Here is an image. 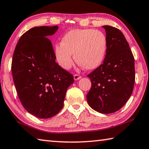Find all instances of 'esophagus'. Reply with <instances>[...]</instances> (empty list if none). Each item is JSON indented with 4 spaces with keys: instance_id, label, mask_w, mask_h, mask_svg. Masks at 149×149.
Returning a JSON list of instances; mask_svg holds the SVG:
<instances>
[{
    "instance_id": "obj_1",
    "label": "esophagus",
    "mask_w": 149,
    "mask_h": 149,
    "mask_svg": "<svg viewBox=\"0 0 149 149\" xmlns=\"http://www.w3.org/2000/svg\"><path fill=\"white\" fill-rule=\"evenodd\" d=\"M82 77L80 76V74H74V79L75 80H79L80 79H81Z\"/></svg>"
}]
</instances>
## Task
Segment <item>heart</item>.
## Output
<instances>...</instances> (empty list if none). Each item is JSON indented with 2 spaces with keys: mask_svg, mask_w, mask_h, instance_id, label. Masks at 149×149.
Listing matches in <instances>:
<instances>
[{
  "mask_svg": "<svg viewBox=\"0 0 149 149\" xmlns=\"http://www.w3.org/2000/svg\"><path fill=\"white\" fill-rule=\"evenodd\" d=\"M107 39L105 34L92 29H77L63 36L61 43L56 44L54 55L62 68L69 69L73 64L72 54L76 62L87 70L95 69L104 61Z\"/></svg>",
  "mask_w": 149,
  "mask_h": 149,
  "instance_id": "heart-1",
  "label": "heart"
}]
</instances>
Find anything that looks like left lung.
I'll list each match as a JSON object with an SVG mask.
<instances>
[{"mask_svg": "<svg viewBox=\"0 0 149 149\" xmlns=\"http://www.w3.org/2000/svg\"><path fill=\"white\" fill-rule=\"evenodd\" d=\"M107 49L103 63L88 74L92 86L86 95L89 105L103 114L115 113L133 92L135 83L134 57L124 35L118 29L104 25Z\"/></svg>", "mask_w": 149, "mask_h": 149, "instance_id": "1", "label": "left lung"}]
</instances>
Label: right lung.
<instances>
[{
    "label": "right lung",
    "mask_w": 149,
    "mask_h": 149,
    "mask_svg": "<svg viewBox=\"0 0 149 149\" xmlns=\"http://www.w3.org/2000/svg\"><path fill=\"white\" fill-rule=\"evenodd\" d=\"M57 26L35 27L21 36L12 61L15 90L26 111L39 118H48L61 111L73 75L56 62L52 42L47 37Z\"/></svg>",
    "instance_id": "right-lung-1"
}]
</instances>
